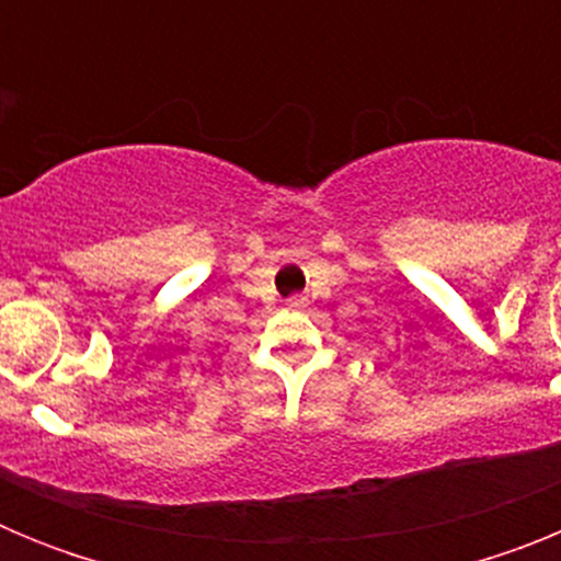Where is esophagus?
Segmentation results:
<instances>
[{
	"mask_svg": "<svg viewBox=\"0 0 561 561\" xmlns=\"http://www.w3.org/2000/svg\"><path fill=\"white\" fill-rule=\"evenodd\" d=\"M286 304H289L291 309H300V306H306V297L304 295H291Z\"/></svg>",
	"mask_w": 561,
	"mask_h": 561,
	"instance_id": "esophagus-1",
	"label": "esophagus"
}]
</instances>
